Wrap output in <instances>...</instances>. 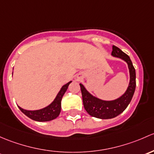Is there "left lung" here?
I'll return each mask as SVG.
<instances>
[{"mask_svg": "<svg viewBox=\"0 0 154 154\" xmlns=\"http://www.w3.org/2000/svg\"><path fill=\"white\" fill-rule=\"evenodd\" d=\"M111 55L115 58L125 61L129 69V85L126 91L120 97L114 100H102L93 96L82 84H79L85 109L90 116L101 119H112L121 114L131 102L136 89V70L130 57L114 45L112 46Z\"/></svg>", "mask_w": 154, "mask_h": 154, "instance_id": "8db88e82", "label": "left lung"}]
</instances>
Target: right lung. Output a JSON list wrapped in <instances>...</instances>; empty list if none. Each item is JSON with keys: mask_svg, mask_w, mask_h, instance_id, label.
<instances>
[{"mask_svg": "<svg viewBox=\"0 0 154 154\" xmlns=\"http://www.w3.org/2000/svg\"><path fill=\"white\" fill-rule=\"evenodd\" d=\"M71 82H72V81L66 83V85H63L62 88H61V90H59V92L57 94L56 97L55 98V99L47 107L39 109V110H24V109L21 108L18 106L19 109L26 116H28L31 119L34 120V121L49 122L55 119L59 116L60 112H61V99H62L63 96L65 93L68 88V86H69Z\"/></svg>", "mask_w": 154, "mask_h": 154, "instance_id": "add662e5", "label": "right lung"}]
</instances>
